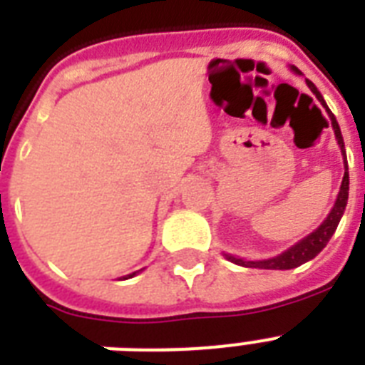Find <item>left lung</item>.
Returning <instances> with one entry per match:
<instances>
[{
  "label": "left lung",
  "instance_id": "obj_1",
  "mask_svg": "<svg viewBox=\"0 0 365 365\" xmlns=\"http://www.w3.org/2000/svg\"><path fill=\"white\" fill-rule=\"evenodd\" d=\"M295 73H301L297 68H292ZM307 85L309 88L312 91V94L320 100V104L326 108L328 111L329 119H331V126H334V132H335V138H337V143H339L341 148V153H343V163H345V176H343V182H341V189H339V195H337V200H335L334 208L331 212L328 214V217L324 220L322 225L317 229V231H312L309 237H305L303 240L288 248L286 252H282L280 255H274L271 259H261V261H248V259H242V257H235V255H229L225 254L229 261H233L237 265L240 267H252V269H278V271H286V269H295V267L303 265L307 261H311L312 257H317L324 248H326V244L329 242L331 239V235L335 233V229L339 225L341 217H343V212H345V206H346V200H349V166H346V155H345V142H343V136H341V128L335 121L334 113L329 111V108L326 106L324 102L322 94L318 93V88L314 87V83L309 81L307 79Z\"/></svg>",
  "mask_w": 365,
  "mask_h": 365
}]
</instances>
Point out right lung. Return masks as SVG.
<instances>
[{"mask_svg": "<svg viewBox=\"0 0 365 365\" xmlns=\"http://www.w3.org/2000/svg\"><path fill=\"white\" fill-rule=\"evenodd\" d=\"M134 274H136V272H132V274H128V277H125V278H132V277H134Z\"/></svg>", "mask_w": 365, "mask_h": 365, "instance_id": "1", "label": "right lung"}]
</instances>
